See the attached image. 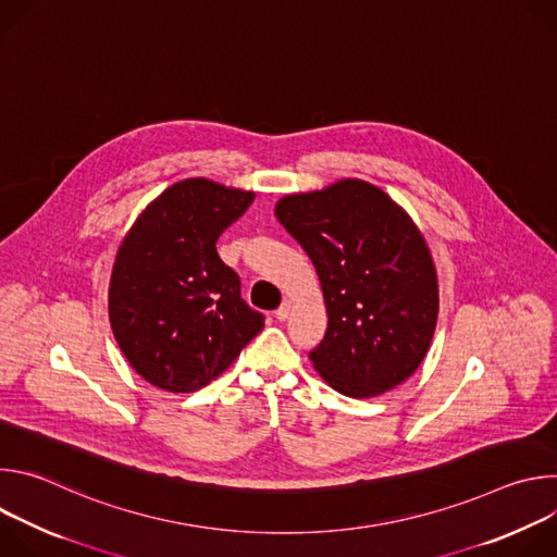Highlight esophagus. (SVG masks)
I'll list each match as a JSON object with an SVG mask.
<instances>
[{
	"mask_svg": "<svg viewBox=\"0 0 557 557\" xmlns=\"http://www.w3.org/2000/svg\"><path fill=\"white\" fill-rule=\"evenodd\" d=\"M288 314H290V304H288V301H284V304L275 310V317H277L280 322H286V320H288Z\"/></svg>",
	"mask_w": 557,
	"mask_h": 557,
	"instance_id": "1",
	"label": "esophagus"
}]
</instances>
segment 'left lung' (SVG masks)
I'll return each instance as SVG.
<instances>
[{
	"mask_svg": "<svg viewBox=\"0 0 557 557\" xmlns=\"http://www.w3.org/2000/svg\"><path fill=\"white\" fill-rule=\"evenodd\" d=\"M275 215L322 282L329 329L308 355L314 370L352 399L412 376L438 317L436 269L412 218L357 178L284 196Z\"/></svg>",
	"mask_w": 557,
	"mask_h": 557,
	"instance_id": "obj_1",
	"label": "left lung"
}]
</instances>
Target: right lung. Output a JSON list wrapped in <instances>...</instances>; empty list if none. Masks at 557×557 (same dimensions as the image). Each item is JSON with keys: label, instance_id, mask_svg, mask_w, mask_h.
<instances>
[{"label": "right lung", "instance_id": "obj_1", "mask_svg": "<svg viewBox=\"0 0 557 557\" xmlns=\"http://www.w3.org/2000/svg\"><path fill=\"white\" fill-rule=\"evenodd\" d=\"M253 191L207 178L168 187L136 218L110 280V324L129 366L168 392H196L220 376L264 329L240 297V277L215 243Z\"/></svg>", "mask_w": 557, "mask_h": 557}]
</instances>
